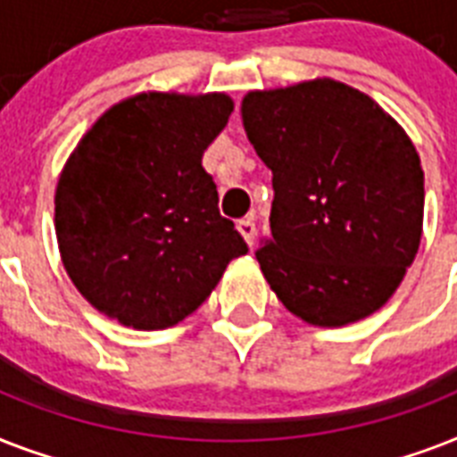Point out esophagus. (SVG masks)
<instances>
[{"mask_svg":"<svg viewBox=\"0 0 457 457\" xmlns=\"http://www.w3.org/2000/svg\"><path fill=\"white\" fill-rule=\"evenodd\" d=\"M237 229L242 232V237L251 246V244H253V237H256V222H253V218H242V220L237 222Z\"/></svg>","mask_w":457,"mask_h":457,"instance_id":"34e87169","label":"esophagus"}]
</instances>
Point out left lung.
Returning a JSON list of instances; mask_svg holds the SVG:
<instances>
[{
    "label": "left lung",
    "mask_w": 457,
    "mask_h": 457,
    "mask_svg": "<svg viewBox=\"0 0 457 457\" xmlns=\"http://www.w3.org/2000/svg\"><path fill=\"white\" fill-rule=\"evenodd\" d=\"M244 130L272 170L258 263L287 311L341 327L379 311L422 237L425 172L403 128L337 80L249 92Z\"/></svg>",
    "instance_id": "left-lung-1"
}]
</instances>
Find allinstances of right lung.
<instances>
[{"label": "right lung", "instance_id": "add662e5", "mask_svg": "<svg viewBox=\"0 0 457 457\" xmlns=\"http://www.w3.org/2000/svg\"><path fill=\"white\" fill-rule=\"evenodd\" d=\"M229 113L225 95H137L71 154L56 239L78 292L106 318L135 329L178 325L249 251L201 165Z\"/></svg>", "mask_w": 457, "mask_h": 457}]
</instances>
